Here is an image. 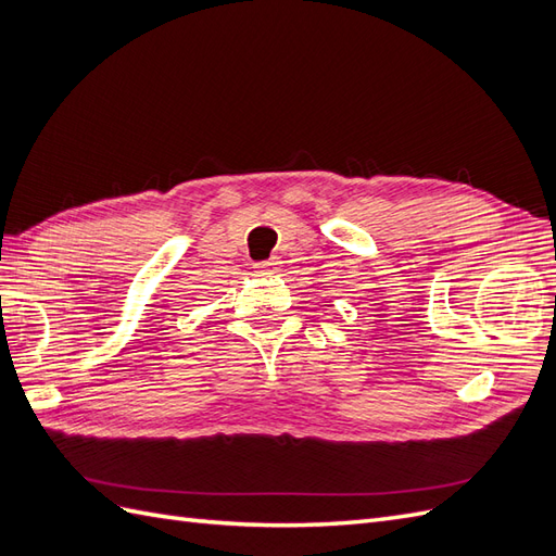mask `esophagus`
Instances as JSON below:
<instances>
[{"instance_id": "esophagus-1", "label": "esophagus", "mask_w": 556, "mask_h": 556, "mask_svg": "<svg viewBox=\"0 0 556 556\" xmlns=\"http://www.w3.org/2000/svg\"><path fill=\"white\" fill-rule=\"evenodd\" d=\"M278 266H280L278 257H271V260L257 262V264H255V268H260V271H266V274H274V271H278Z\"/></svg>"}]
</instances>
